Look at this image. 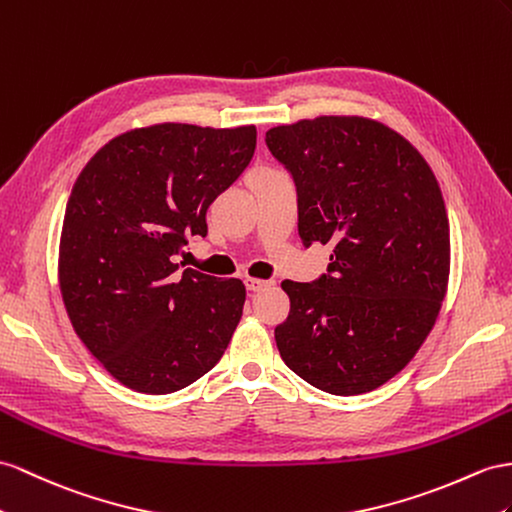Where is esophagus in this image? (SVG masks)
<instances>
[{
  "label": "esophagus",
  "instance_id": "1",
  "mask_svg": "<svg viewBox=\"0 0 512 512\" xmlns=\"http://www.w3.org/2000/svg\"><path fill=\"white\" fill-rule=\"evenodd\" d=\"M244 285H246V290L248 292H261V290H266V287H270V285H274V281L272 279H244Z\"/></svg>",
  "mask_w": 512,
  "mask_h": 512
}]
</instances>
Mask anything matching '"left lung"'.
<instances>
[{"label": "left lung", "instance_id": "obj_1", "mask_svg": "<svg viewBox=\"0 0 512 512\" xmlns=\"http://www.w3.org/2000/svg\"><path fill=\"white\" fill-rule=\"evenodd\" d=\"M266 144L296 186L300 240L333 251L316 281L281 283V359L333 396L381 387L424 344L448 287L439 183L409 140L361 116L272 127Z\"/></svg>", "mask_w": 512, "mask_h": 512}]
</instances>
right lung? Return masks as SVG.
Instances as JSON below:
<instances>
[{"mask_svg": "<svg viewBox=\"0 0 512 512\" xmlns=\"http://www.w3.org/2000/svg\"><path fill=\"white\" fill-rule=\"evenodd\" d=\"M253 125L164 123L110 140L64 212L60 290L86 348L125 387L173 393L220 361L242 318L240 279L186 268L207 207L251 164Z\"/></svg>", "mask_w": 512, "mask_h": 512, "instance_id": "obj_1", "label": "right lung"}]
</instances>
